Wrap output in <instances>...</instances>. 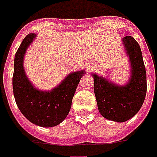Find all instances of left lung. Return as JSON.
Instances as JSON below:
<instances>
[{
	"instance_id": "obj_1",
	"label": "left lung",
	"mask_w": 157,
	"mask_h": 157,
	"mask_svg": "<svg viewBox=\"0 0 157 157\" xmlns=\"http://www.w3.org/2000/svg\"><path fill=\"white\" fill-rule=\"evenodd\" d=\"M132 66L128 84L117 86L93 74L94 90L98 108L103 117L117 122L128 121L136 115L147 94V73L139 44L132 36L122 39Z\"/></svg>"
}]
</instances>
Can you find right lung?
<instances>
[{
	"label": "right lung",
	"mask_w": 157,
	"mask_h": 157,
	"mask_svg": "<svg viewBox=\"0 0 157 157\" xmlns=\"http://www.w3.org/2000/svg\"><path fill=\"white\" fill-rule=\"evenodd\" d=\"M35 38V34L27 35L16 53L13 93L17 107L29 122L43 128H51L63 122L69 114L74 93L84 72L69 74L51 91L36 89L27 78L23 67L25 51Z\"/></svg>",
	"instance_id": "add662e5"
}]
</instances>
